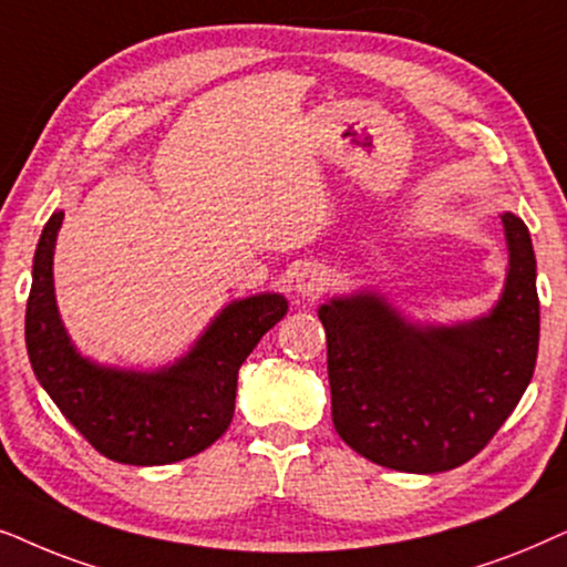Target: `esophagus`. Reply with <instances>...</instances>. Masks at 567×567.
<instances>
[{
    "mask_svg": "<svg viewBox=\"0 0 567 567\" xmlns=\"http://www.w3.org/2000/svg\"><path fill=\"white\" fill-rule=\"evenodd\" d=\"M329 288V271L321 264H306L296 275L298 298H319Z\"/></svg>",
    "mask_w": 567,
    "mask_h": 567,
    "instance_id": "obj_1",
    "label": "esophagus"
}]
</instances>
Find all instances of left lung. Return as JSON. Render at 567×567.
I'll return each instance as SVG.
<instances>
[{
    "instance_id": "8db88e82",
    "label": "left lung",
    "mask_w": 567,
    "mask_h": 567,
    "mask_svg": "<svg viewBox=\"0 0 567 567\" xmlns=\"http://www.w3.org/2000/svg\"><path fill=\"white\" fill-rule=\"evenodd\" d=\"M508 269L480 319L427 323L379 290L319 308L327 329L331 420L368 462L435 474L487 446L529 386L539 350L537 259L520 217L501 215Z\"/></svg>"
}]
</instances>
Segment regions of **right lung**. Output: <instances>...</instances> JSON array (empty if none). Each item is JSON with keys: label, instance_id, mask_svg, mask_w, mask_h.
I'll return each mask as SVG.
<instances>
[{"label": "right lung", "instance_id": "1", "mask_svg": "<svg viewBox=\"0 0 567 567\" xmlns=\"http://www.w3.org/2000/svg\"><path fill=\"white\" fill-rule=\"evenodd\" d=\"M62 220V209L49 217L33 256L25 344L38 383L90 446L113 462L161 466L213 446L233 420L240 365L288 313V300L279 292L233 300L186 354L155 371L101 365L74 347L56 308L54 248Z\"/></svg>", "mask_w": 567, "mask_h": 567}]
</instances>
